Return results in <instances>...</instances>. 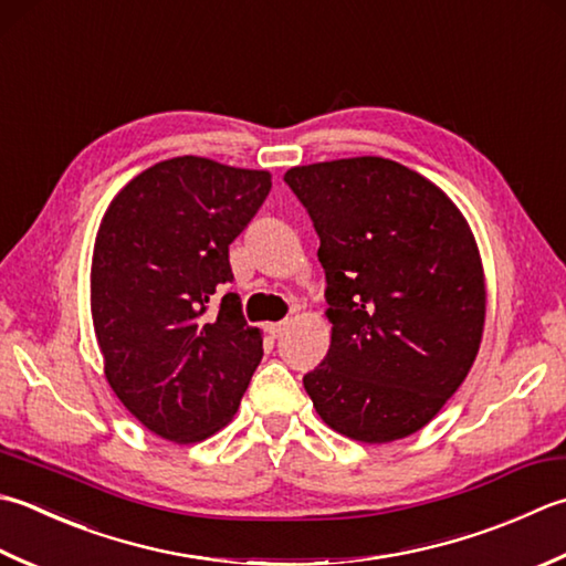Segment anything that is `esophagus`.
Wrapping results in <instances>:
<instances>
[{
	"mask_svg": "<svg viewBox=\"0 0 566 566\" xmlns=\"http://www.w3.org/2000/svg\"><path fill=\"white\" fill-rule=\"evenodd\" d=\"M268 331H270L272 338H280V336L284 334V331H286V321H280V324H270Z\"/></svg>",
	"mask_w": 566,
	"mask_h": 566,
	"instance_id": "34e87169",
	"label": "esophagus"
}]
</instances>
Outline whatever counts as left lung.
<instances>
[{
	"mask_svg": "<svg viewBox=\"0 0 566 566\" xmlns=\"http://www.w3.org/2000/svg\"><path fill=\"white\" fill-rule=\"evenodd\" d=\"M286 186L321 240L331 348L304 387L324 422L365 444L429 424L481 346L473 232L424 176L382 157L294 166Z\"/></svg>",
	"mask_w": 566,
	"mask_h": 566,
	"instance_id": "1",
	"label": "left lung"
}]
</instances>
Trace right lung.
<instances>
[{"instance_id": "right-lung-1", "label": "right lung", "mask_w": 566, "mask_h": 566, "mask_svg": "<svg viewBox=\"0 0 566 566\" xmlns=\"http://www.w3.org/2000/svg\"><path fill=\"white\" fill-rule=\"evenodd\" d=\"M272 188L268 171L176 157L135 176L99 223L91 312L105 378L119 402L161 439L193 444L238 412L262 360L228 248Z\"/></svg>"}]
</instances>
